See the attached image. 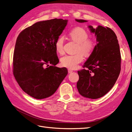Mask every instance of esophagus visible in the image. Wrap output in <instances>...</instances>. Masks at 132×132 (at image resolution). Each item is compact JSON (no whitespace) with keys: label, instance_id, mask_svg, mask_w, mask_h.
<instances>
[{"label":"esophagus","instance_id":"1","mask_svg":"<svg viewBox=\"0 0 132 132\" xmlns=\"http://www.w3.org/2000/svg\"><path fill=\"white\" fill-rule=\"evenodd\" d=\"M68 73H72L73 72V70H71V69H68Z\"/></svg>","mask_w":132,"mask_h":132}]
</instances>
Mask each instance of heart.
Segmentation results:
<instances>
[{"label": "heart", "mask_w": 132, "mask_h": 132, "mask_svg": "<svg viewBox=\"0 0 132 132\" xmlns=\"http://www.w3.org/2000/svg\"><path fill=\"white\" fill-rule=\"evenodd\" d=\"M69 36L72 41L77 43L76 47L77 53L73 55H67L61 59L62 66L70 69L77 68L78 64L84 59V55L89 57L93 52L96 46L94 39L88 38V34L84 29L80 27H75L69 32ZM55 49L60 54L64 53V38L59 37L55 41Z\"/></svg>", "instance_id": "b5f03b06"}]
</instances>
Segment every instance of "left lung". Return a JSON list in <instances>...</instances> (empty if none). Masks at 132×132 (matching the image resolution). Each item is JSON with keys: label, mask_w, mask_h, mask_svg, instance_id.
Wrapping results in <instances>:
<instances>
[{"label": "left lung", "mask_w": 132, "mask_h": 132, "mask_svg": "<svg viewBox=\"0 0 132 132\" xmlns=\"http://www.w3.org/2000/svg\"><path fill=\"white\" fill-rule=\"evenodd\" d=\"M88 27L96 37L97 44L83 65L86 69L78 71L79 79L77 86L82 96L97 99L110 91L117 81L121 71V57L117 37L113 30L100 25L96 29L92 26Z\"/></svg>", "instance_id": "left-lung-1"}]
</instances>
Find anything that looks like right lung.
Listing matches in <instances>:
<instances>
[{
    "mask_svg": "<svg viewBox=\"0 0 132 132\" xmlns=\"http://www.w3.org/2000/svg\"><path fill=\"white\" fill-rule=\"evenodd\" d=\"M67 22L62 19L37 22L16 39L13 74L22 90L35 98L52 95L68 74L66 68L55 67L59 59L54 47Z\"/></svg>",
    "mask_w": 132,
    "mask_h": 132,
    "instance_id": "add662e5",
    "label": "right lung"
}]
</instances>
